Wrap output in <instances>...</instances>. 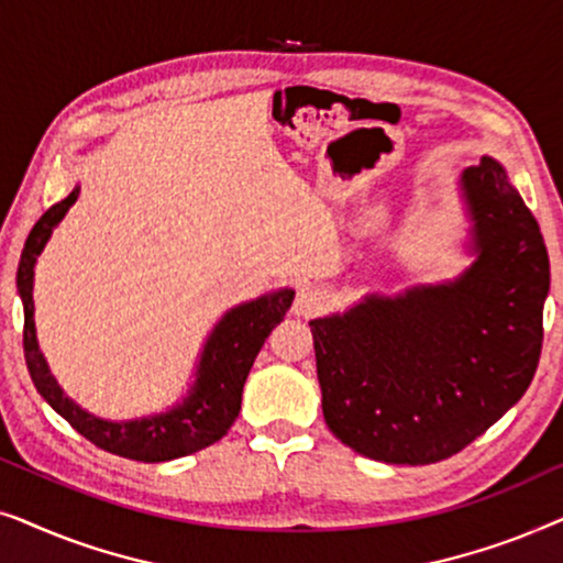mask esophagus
Listing matches in <instances>:
<instances>
[{"label": "esophagus", "mask_w": 563, "mask_h": 563, "mask_svg": "<svg viewBox=\"0 0 563 563\" xmlns=\"http://www.w3.org/2000/svg\"><path fill=\"white\" fill-rule=\"evenodd\" d=\"M325 295H322L320 289L314 287H299L297 289V297H295V305H291V312L297 314V318H314L322 307H325Z\"/></svg>", "instance_id": "obj_1"}]
</instances>
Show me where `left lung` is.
Masks as SVG:
<instances>
[{
	"instance_id": "1",
	"label": "left lung",
	"mask_w": 563,
	"mask_h": 563,
	"mask_svg": "<svg viewBox=\"0 0 563 563\" xmlns=\"http://www.w3.org/2000/svg\"><path fill=\"white\" fill-rule=\"evenodd\" d=\"M459 197L474 261L456 279L372 291L310 320L322 415L366 459H449L533 382L551 287L541 228L489 156L461 174Z\"/></svg>"
}]
</instances>
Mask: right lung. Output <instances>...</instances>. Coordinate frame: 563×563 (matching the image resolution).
Returning <instances> with one entry per match:
<instances>
[{
  "instance_id": "right-lung-1",
  "label": "right lung",
  "mask_w": 563,
  "mask_h": 563,
  "mask_svg": "<svg viewBox=\"0 0 563 563\" xmlns=\"http://www.w3.org/2000/svg\"><path fill=\"white\" fill-rule=\"evenodd\" d=\"M76 199H79V187H74L71 195L53 205L35 222L18 266V295L22 299V310H25L22 343H25L27 372L33 376L35 389L87 441L110 453H118V456L158 464V461L181 459L207 449V445L220 441L228 433L238 412H241L243 384L249 379L253 361H256L268 333L287 314L291 299H295V289L282 287L266 291V295L251 299V302L230 307L214 322L202 351H199L195 382L189 384L187 395L174 407H168L166 412L145 415V418L135 420L97 418V415L84 410L81 405H76L56 382L41 345H37L35 333L33 282L37 256H41L53 230L66 218Z\"/></svg>"
}]
</instances>
